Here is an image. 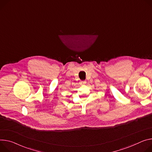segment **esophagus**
Instances as JSON below:
<instances>
[{
  "label": "esophagus",
  "mask_w": 152,
  "mask_h": 152,
  "mask_svg": "<svg viewBox=\"0 0 152 152\" xmlns=\"http://www.w3.org/2000/svg\"><path fill=\"white\" fill-rule=\"evenodd\" d=\"M86 81H81L80 82V85H85V84H86Z\"/></svg>",
  "instance_id": "34e87169"
}]
</instances>
